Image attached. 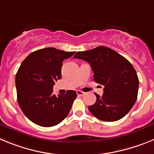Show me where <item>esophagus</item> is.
<instances>
[{"instance_id": "obj_1", "label": "esophagus", "mask_w": 154, "mask_h": 154, "mask_svg": "<svg viewBox=\"0 0 154 154\" xmlns=\"http://www.w3.org/2000/svg\"><path fill=\"white\" fill-rule=\"evenodd\" d=\"M77 92V95L79 96H82L85 95V92H82V91H81V90H77V92Z\"/></svg>"}]
</instances>
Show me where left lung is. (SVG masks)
<instances>
[{
    "instance_id": "left-lung-1",
    "label": "left lung",
    "mask_w": 154,
    "mask_h": 154,
    "mask_svg": "<svg viewBox=\"0 0 154 154\" xmlns=\"http://www.w3.org/2000/svg\"><path fill=\"white\" fill-rule=\"evenodd\" d=\"M74 58L89 62L94 72V81L105 86L103 96L95 93L96 102L89 106V112L106 122L124 117L133 106L138 94L139 79L131 63L104 46L79 51Z\"/></svg>"
}]
</instances>
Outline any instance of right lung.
I'll use <instances>...</instances> for the list:
<instances>
[{
    "mask_svg": "<svg viewBox=\"0 0 154 154\" xmlns=\"http://www.w3.org/2000/svg\"><path fill=\"white\" fill-rule=\"evenodd\" d=\"M75 51L46 48L31 53L16 74L17 103L23 113L35 124L50 127L60 123L69 114L76 92L55 96L53 85L62 75V62Z\"/></svg>",
    "mask_w": 154,
    "mask_h": 154,
    "instance_id": "obj_1",
    "label": "right lung"
}]
</instances>
